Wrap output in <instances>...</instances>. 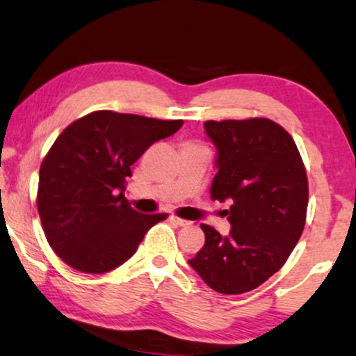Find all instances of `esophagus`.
Returning <instances> with one entry per match:
<instances>
[{"instance_id": "obj_1", "label": "esophagus", "mask_w": 356, "mask_h": 356, "mask_svg": "<svg viewBox=\"0 0 356 356\" xmlns=\"http://www.w3.org/2000/svg\"><path fill=\"white\" fill-rule=\"evenodd\" d=\"M170 221H173L175 225H178V226H190L191 225V221H186V219L175 216V214H170Z\"/></svg>"}]
</instances>
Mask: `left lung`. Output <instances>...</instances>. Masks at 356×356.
Listing matches in <instances>:
<instances>
[{
    "instance_id": "1",
    "label": "left lung",
    "mask_w": 356,
    "mask_h": 356,
    "mask_svg": "<svg viewBox=\"0 0 356 356\" xmlns=\"http://www.w3.org/2000/svg\"><path fill=\"white\" fill-rule=\"evenodd\" d=\"M218 150L211 198L231 201L229 234L201 225L204 245L190 266L213 291L244 293L285 264L300 239L309 181L297 145L269 118L204 122Z\"/></svg>"
}]
</instances>
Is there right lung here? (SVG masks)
I'll return each mask as SVG.
<instances>
[{
	"label": "right lung",
	"mask_w": 356,
	"mask_h": 356,
	"mask_svg": "<svg viewBox=\"0 0 356 356\" xmlns=\"http://www.w3.org/2000/svg\"><path fill=\"white\" fill-rule=\"evenodd\" d=\"M183 120L97 111L65 127L39 170L38 211L44 234L72 269L104 274L134 256L166 214H143L125 198L130 166Z\"/></svg>",
	"instance_id": "right-lung-1"
}]
</instances>
